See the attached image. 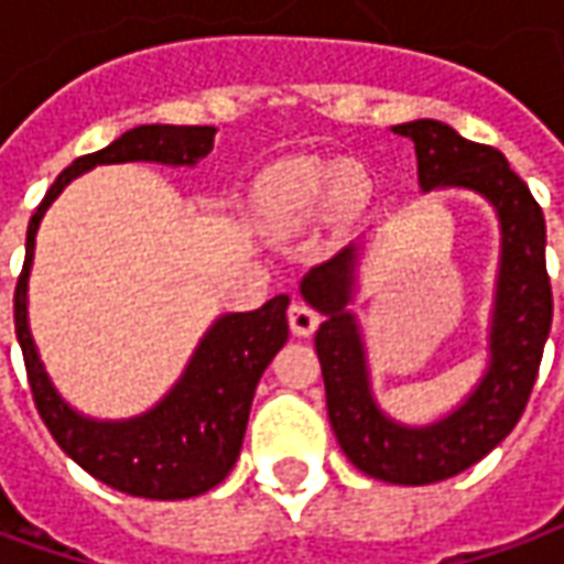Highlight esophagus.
Returning a JSON list of instances; mask_svg holds the SVG:
<instances>
[{
    "label": "esophagus",
    "mask_w": 564,
    "mask_h": 564,
    "mask_svg": "<svg viewBox=\"0 0 564 564\" xmlns=\"http://www.w3.org/2000/svg\"><path fill=\"white\" fill-rule=\"evenodd\" d=\"M317 326L319 314L314 307L305 305V302H293V305H290V329H293V335H299V338H311V335L317 332Z\"/></svg>",
    "instance_id": "obj_1"
}]
</instances>
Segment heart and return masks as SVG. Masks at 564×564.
I'll use <instances>...</instances> for the list:
<instances>
[{
	"label": "heart",
	"instance_id": "obj_1",
	"mask_svg": "<svg viewBox=\"0 0 564 564\" xmlns=\"http://www.w3.org/2000/svg\"><path fill=\"white\" fill-rule=\"evenodd\" d=\"M366 172L347 160H283L257 184V210L278 232H295L329 214L362 208Z\"/></svg>",
	"mask_w": 564,
	"mask_h": 564
}]
</instances>
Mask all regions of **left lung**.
<instances>
[{
    "instance_id": "8db88e82",
    "label": "left lung",
    "mask_w": 564,
    "mask_h": 564,
    "mask_svg": "<svg viewBox=\"0 0 564 564\" xmlns=\"http://www.w3.org/2000/svg\"><path fill=\"white\" fill-rule=\"evenodd\" d=\"M392 132L414 141L423 193L459 186L496 208L501 259L486 375L456 411L435 423H395L375 402L362 329L347 311L354 302L359 247H344L329 262L307 271L302 295L323 314L314 347L326 383L332 432L344 456L368 477L425 486L471 468L517 425L544 356L553 293L546 278L544 210L508 160L496 148L462 139L456 129L437 120L399 123Z\"/></svg>"
}]
</instances>
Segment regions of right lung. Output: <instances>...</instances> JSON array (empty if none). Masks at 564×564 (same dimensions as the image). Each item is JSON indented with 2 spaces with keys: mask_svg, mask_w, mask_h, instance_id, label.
Segmentation results:
<instances>
[{
  "mask_svg": "<svg viewBox=\"0 0 564 564\" xmlns=\"http://www.w3.org/2000/svg\"><path fill=\"white\" fill-rule=\"evenodd\" d=\"M214 127H135L108 148L87 153L59 174L35 208L26 229V259L14 290V332H18L32 399L54 441L80 468L127 496L193 498L226 480L241 453L253 392L274 354L290 338L286 305L290 295H274L257 311L223 314L198 341L181 380L156 408L132 420H90L78 414L56 392L35 350L26 314L35 232L44 210L63 189L93 165L108 162H162L196 165L214 148Z\"/></svg>",
  "mask_w": 564,
  "mask_h": 564,
  "instance_id": "obj_1",
  "label": "right lung"
}]
</instances>
